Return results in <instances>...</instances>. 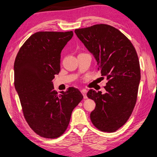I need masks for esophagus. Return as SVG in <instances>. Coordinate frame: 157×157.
<instances>
[{
	"label": "esophagus",
	"instance_id": "obj_1",
	"mask_svg": "<svg viewBox=\"0 0 157 157\" xmlns=\"http://www.w3.org/2000/svg\"><path fill=\"white\" fill-rule=\"evenodd\" d=\"M81 94H83L84 98H85V99L87 98V95H86V93H87V90H85V89H83V90H81Z\"/></svg>",
	"mask_w": 157,
	"mask_h": 157
}]
</instances>
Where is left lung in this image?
I'll use <instances>...</instances> for the list:
<instances>
[{
	"instance_id": "obj_1",
	"label": "left lung",
	"mask_w": 157,
	"mask_h": 157,
	"mask_svg": "<svg viewBox=\"0 0 157 157\" xmlns=\"http://www.w3.org/2000/svg\"><path fill=\"white\" fill-rule=\"evenodd\" d=\"M75 33L108 80L105 94L93 89L87 93L95 103L90 120L101 131L113 132L128 121L137 101L141 78L137 54L128 38L108 25L76 29Z\"/></svg>"
}]
</instances>
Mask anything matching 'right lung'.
I'll return each mask as SVG.
<instances>
[{"mask_svg":"<svg viewBox=\"0 0 157 157\" xmlns=\"http://www.w3.org/2000/svg\"><path fill=\"white\" fill-rule=\"evenodd\" d=\"M70 32H38L20 47L14 63V84L29 127L48 139L60 137L83 95L70 87L60 94L53 79L60 71L61 52L73 37Z\"/></svg>","mask_w":157,"mask_h":157,"instance_id":"obj_1","label":"right lung"}]
</instances>
